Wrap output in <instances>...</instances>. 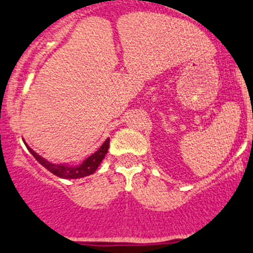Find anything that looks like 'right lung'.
I'll return each mask as SVG.
<instances>
[{
  "mask_svg": "<svg viewBox=\"0 0 253 253\" xmlns=\"http://www.w3.org/2000/svg\"><path fill=\"white\" fill-rule=\"evenodd\" d=\"M108 146H110V138H107V140L103 142V145L101 146L93 155L89 156L88 159L84 160V161L77 167H71L67 166V165L51 164V162L42 159L40 155H37L32 148H30L28 146L27 148L42 166L46 167L49 172H52V173L56 174L57 177H61V178H81V177L92 174L96 169H97V167L100 166L102 160L105 159L106 153H107L108 151Z\"/></svg>",
  "mask_w": 253,
  "mask_h": 253,
  "instance_id": "right-lung-1",
  "label": "right lung"
}]
</instances>
